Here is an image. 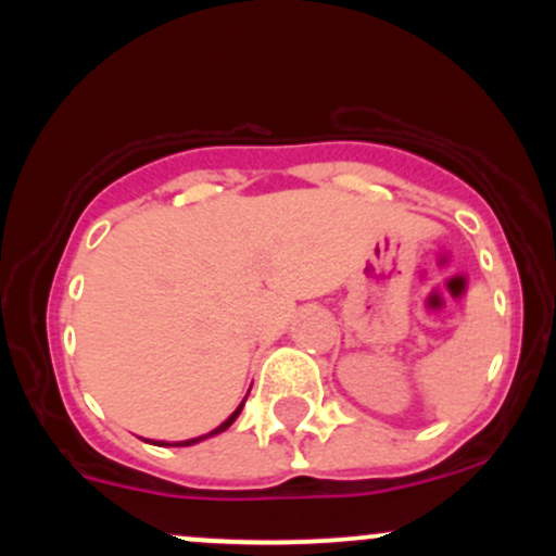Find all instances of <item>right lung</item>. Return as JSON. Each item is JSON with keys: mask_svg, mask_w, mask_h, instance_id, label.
I'll list each match as a JSON object with an SVG mask.
<instances>
[{"mask_svg": "<svg viewBox=\"0 0 556 556\" xmlns=\"http://www.w3.org/2000/svg\"><path fill=\"white\" fill-rule=\"evenodd\" d=\"M242 405H245V400H242L240 402V407H238V410H235L232 413V416H229L227 420H225V424H222V426H216V429L212 431V433H203V437H195V439H185V442H175V444H172V446H190V444H198V442H203V439H208V437H216V433H222V431H227L229 429V426H232L235 424V418H238L240 416V410H242ZM154 444H162V446H169L167 442H154Z\"/></svg>", "mask_w": 556, "mask_h": 556, "instance_id": "add662e5", "label": "right lung"}]
</instances>
